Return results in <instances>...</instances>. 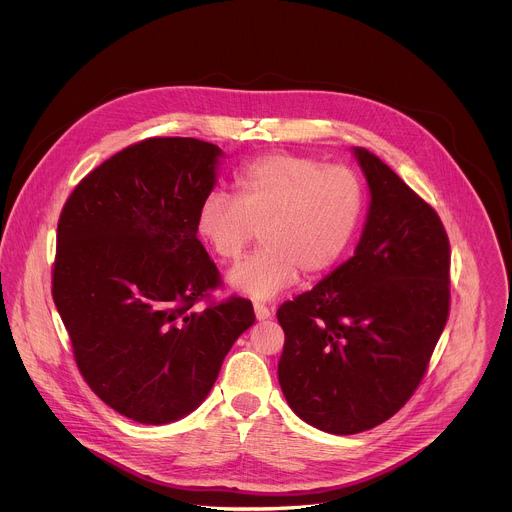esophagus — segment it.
<instances>
[{
    "mask_svg": "<svg viewBox=\"0 0 512 512\" xmlns=\"http://www.w3.org/2000/svg\"><path fill=\"white\" fill-rule=\"evenodd\" d=\"M254 313H256V319L264 321V319H268V317L274 315V309L268 307V305H264V303H260V301H256V303H254Z\"/></svg>",
    "mask_w": 512,
    "mask_h": 512,
    "instance_id": "34e87169",
    "label": "esophagus"
}]
</instances>
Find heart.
Masks as SVG:
<instances>
[{
    "mask_svg": "<svg viewBox=\"0 0 512 512\" xmlns=\"http://www.w3.org/2000/svg\"><path fill=\"white\" fill-rule=\"evenodd\" d=\"M236 197L211 191L197 213V234L224 264H234L262 228L264 248L228 276L236 292L268 299L299 272L327 274L351 246L365 209L361 177L345 165L274 151L234 175Z\"/></svg>",
    "mask_w": 512,
    "mask_h": 512,
    "instance_id": "obj_1",
    "label": "heart"
}]
</instances>
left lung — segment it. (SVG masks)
<instances>
[{"instance_id":"left-lung-1","label":"left lung","mask_w":512,"mask_h":512,"mask_svg":"<svg viewBox=\"0 0 512 512\" xmlns=\"http://www.w3.org/2000/svg\"><path fill=\"white\" fill-rule=\"evenodd\" d=\"M370 209L355 256L278 309L282 392L337 436L392 418L420 386L449 315V238L438 213L365 147Z\"/></svg>"}]
</instances>
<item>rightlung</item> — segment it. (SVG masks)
<instances>
[{"label": "right lung", "instance_id": "1", "mask_svg": "<svg viewBox=\"0 0 512 512\" xmlns=\"http://www.w3.org/2000/svg\"><path fill=\"white\" fill-rule=\"evenodd\" d=\"M220 155L195 138H147L92 169L59 217L53 299L74 361L102 402L140 424L193 412L256 319L248 299L211 301L222 280L197 238Z\"/></svg>", "mask_w": 512, "mask_h": 512}]
</instances>
